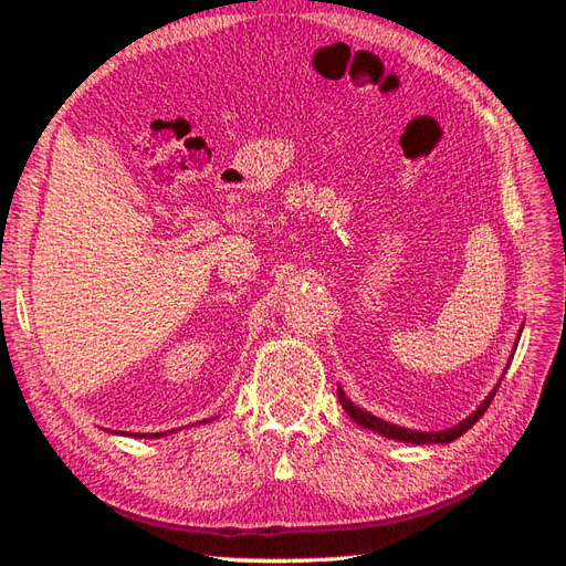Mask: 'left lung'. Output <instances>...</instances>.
<instances>
[{
  "instance_id": "left-lung-1",
  "label": "left lung",
  "mask_w": 566,
  "mask_h": 566,
  "mask_svg": "<svg viewBox=\"0 0 566 566\" xmlns=\"http://www.w3.org/2000/svg\"><path fill=\"white\" fill-rule=\"evenodd\" d=\"M495 391H499V387H495V389L489 394V397L476 406V410H474V413H472L470 418H465L462 422L449 427V430H441V432H416V430H406V427H399V424H391V422H385V420H380V418H375V416L368 413V410H361L358 406H354V403L345 397V391H342V387L337 389V397H339L342 408L347 410L349 418H352L354 422H358L361 427H366V430L378 432V434H382V437H387V439H397V441H406V443H451V441L458 439L460 434H465V432L470 430V427L486 413V408H489L491 399L495 397Z\"/></svg>"
}]
</instances>
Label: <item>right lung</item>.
Instances as JSON below:
<instances>
[{"mask_svg":"<svg viewBox=\"0 0 566 566\" xmlns=\"http://www.w3.org/2000/svg\"><path fill=\"white\" fill-rule=\"evenodd\" d=\"M202 422H205V420H202ZM172 432H175V430H172ZM165 434H169V432H165ZM165 434H163V432H156V434H132V432H129L127 437H148V439H160V437H165Z\"/></svg>","mask_w":566,"mask_h":566,"instance_id":"1","label":"right lung"}]
</instances>
